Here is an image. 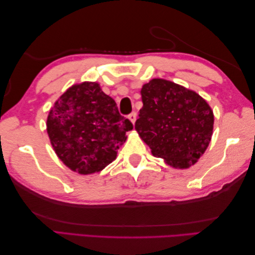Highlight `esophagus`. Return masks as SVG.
I'll use <instances>...</instances> for the list:
<instances>
[{"label": "esophagus", "instance_id": "34e87169", "mask_svg": "<svg viewBox=\"0 0 255 255\" xmlns=\"http://www.w3.org/2000/svg\"><path fill=\"white\" fill-rule=\"evenodd\" d=\"M128 118H129V121H130L131 123H132V125L136 123V119H137V114H136V112H132L130 115L128 116Z\"/></svg>", "mask_w": 255, "mask_h": 255}]
</instances>
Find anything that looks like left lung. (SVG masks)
<instances>
[{
    "label": "left lung",
    "mask_w": 255,
    "mask_h": 255,
    "mask_svg": "<svg viewBox=\"0 0 255 255\" xmlns=\"http://www.w3.org/2000/svg\"><path fill=\"white\" fill-rule=\"evenodd\" d=\"M143 106L134 129L154 156L188 169L204 154L214 129V113L196 92L153 79L141 89Z\"/></svg>",
    "instance_id": "1"
}]
</instances>
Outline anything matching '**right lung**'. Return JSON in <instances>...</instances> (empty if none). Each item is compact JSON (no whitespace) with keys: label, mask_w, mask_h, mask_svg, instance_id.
<instances>
[{"label":"right lung","mask_w":255,"mask_h":255,"mask_svg":"<svg viewBox=\"0 0 255 255\" xmlns=\"http://www.w3.org/2000/svg\"><path fill=\"white\" fill-rule=\"evenodd\" d=\"M132 124L96 82L74 84L59 97L47 118L58 158L79 174L100 172L116 159Z\"/></svg>","instance_id":"obj_1"}]
</instances>
